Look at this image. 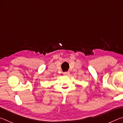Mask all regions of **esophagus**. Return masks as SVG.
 Returning <instances> with one entry per match:
<instances>
[{"label": "esophagus", "mask_w": 123, "mask_h": 123, "mask_svg": "<svg viewBox=\"0 0 123 123\" xmlns=\"http://www.w3.org/2000/svg\"><path fill=\"white\" fill-rule=\"evenodd\" d=\"M63 74L65 76H68V74H70V72H63Z\"/></svg>", "instance_id": "1"}]
</instances>
